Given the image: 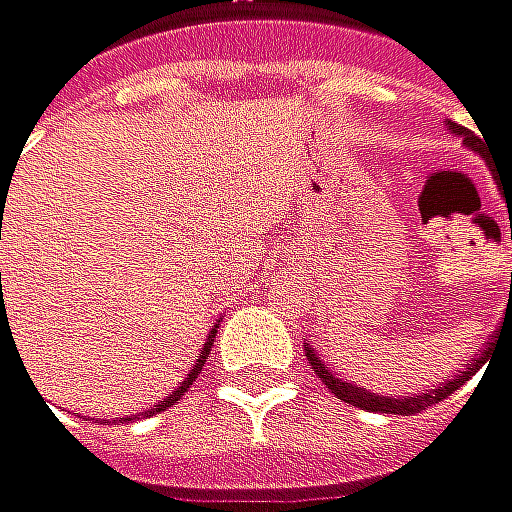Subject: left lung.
<instances>
[{
  "mask_svg": "<svg viewBox=\"0 0 512 512\" xmlns=\"http://www.w3.org/2000/svg\"><path fill=\"white\" fill-rule=\"evenodd\" d=\"M455 133L463 136V142L469 145V148H475V151H481V139L472 133L469 128H460V125H452ZM512 238V236H510ZM512 291V285H510ZM487 355H490V347L484 349V355L475 361V364H469L460 376H455L452 382H446L443 387H437V390H431V393H422V396H408V399H384V396H376V393H370V390H364V387H355V384L341 382V379H335V373L317 358V352L311 347H306V358H309L311 370L317 373V379L326 384L338 399H344L349 405H355V408H361V411H376V414H402V417H411V414H420L425 408H431L434 402H443L446 396H452L460 384H466L475 373H478V367L487 361Z\"/></svg>",
  "mask_w": 512,
  "mask_h": 512,
  "instance_id": "1",
  "label": "left lung"
}]
</instances>
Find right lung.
I'll return each instance as SVG.
<instances>
[{
    "mask_svg": "<svg viewBox=\"0 0 512 512\" xmlns=\"http://www.w3.org/2000/svg\"><path fill=\"white\" fill-rule=\"evenodd\" d=\"M0 276H2V274H0ZM215 332H218V326H215V329L209 332V338H206V344H203L201 355H198V364H195V370H192V373L186 376V382L180 384V387H177V390H174V393H171V396H168L165 402H160V405H154V408L148 411V417H154L157 411H165V408H171V402H177V399H180V396H183V393L189 390V384H192V382H195V379H198V373H201L203 364H206V358H209V349H212V344H215ZM113 422H122V420H113Z\"/></svg>",
    "mask_w": 512,
    "mask_h": 512,
    "instance_id": "obj_1",
    "label": "right lung"
}]
</instances>
